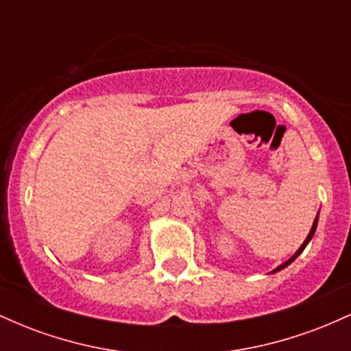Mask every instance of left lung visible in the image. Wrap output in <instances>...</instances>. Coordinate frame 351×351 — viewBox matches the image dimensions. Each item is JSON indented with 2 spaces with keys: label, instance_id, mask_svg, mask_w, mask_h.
<instances>
[{
  "label": "left lung",
  "instance_id": "obj_1",
  "mask_svg": "<svg viewBox=\"0 0 351 351\" xmlns=\"http://www.w3.org/2000/svg\"><path fill=\"white\" fill-rule=\"evenodd\" d=\"M317 223H318V217H315V221H313V224H312V229H310V232H308L307 239H305V241H304V244H302V245H300V247H299V251H297L295 254H293V256L291 257V259H289V261H285V263H284V264H280V265H279V267H277V269H274V271H272V272H279V271H282V269H284V267H287V265H289V264H291V263H293V261H295V259H297V256H299V254H300L302 251H304V249H305V245H307V244L310 243V239H312V237H313V234H315V229H317Z\"/></svg>",
  "mask_w": 351,
  "mask_h": 351
}]
</instances>
